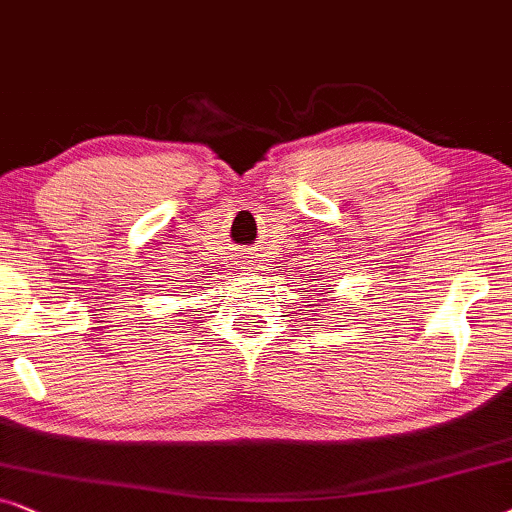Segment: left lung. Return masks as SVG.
Returning a JSON list of instances; mask_svg holds the SVG:
<instances>
[{"label":"left lung","instance_id":"1","mask_svg":"<svg viewBox=\"0 0 512 512\" xmlns=\"http://www.w3.org/2000/svg\"><path fill=\"white\" fill-rule=\"evenodd\" d=\"M320 290H322V287H320ZM327 290H331V287H327Z\"/></svg>","mask_w":512,"mask_h":512}]
</instances>
